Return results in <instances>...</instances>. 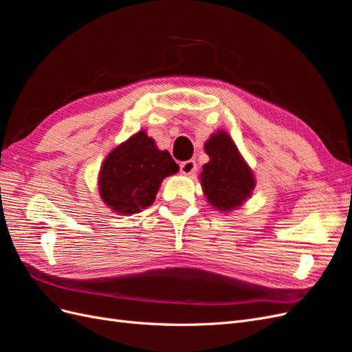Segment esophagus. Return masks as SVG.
<instances>
[{"label": "esophagus", "mask_w": 352, "mask_h": 352, "mask_svg": "<svg viewBox=\"0 0 352 352\" xmlns=\"http://www.w3.org/2000/svg\"><path fill=\"white\" fill-rule=\"evenodd\" d=\"M180 172L184 175H192L197 172V163L194 160H188V162H184L180 164Z\"/></svg>", "instance_id": "1"}]
</instances>
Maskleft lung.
I'll use <instances>...</instances> for the list:
<instances>
[{
	"instance_id": "8db88e82",
	"label": "left lung",
	"mask_w": 352,
	"mask_h": 352,
	"mask_svg": "<svg viewBox=\"0 0 352 352\" xmlns=\"http://www.w3.org/2000/svg\"><path fill=\"white\" fill-rule=\"evenodd\" d=\"M204 150L210 162L202 166L199 180L207 201L223 212L241 207L252 194L255 177L235 142L226 132L217 131Z\"/></svg>"
}]
</instances>
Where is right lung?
<instances>
[{"label":"right lung","instance_id":"add662e5","mask_svg":"<svg viewBox=\"0 0 352 352\" xmlns=\"http://www.w3.org/2000/svg\"><path fill=\"white\" fill-rule=\"evenodd\" d=\"M179 166L168 151L158 150L145 131L132 135L104 160L98 186L101 199L122 216L150 207L164 177Z\"/></svg>","mask_w":352,"mask_h":352}]
</instances>
